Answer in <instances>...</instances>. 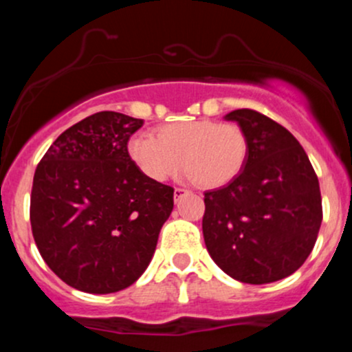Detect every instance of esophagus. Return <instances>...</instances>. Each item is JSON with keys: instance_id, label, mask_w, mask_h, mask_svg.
Here are the masks:
<instances>
[{"instance_id": "1", "label": "esophagus", "mask_w": 352, "mask_h": 352, "mask_svg": "<svg viewBox=\"0 0 352 352\" xmlns=\"http://www.w3.org/2000/svg\"><path fill=\"white\" fill-rule=\"evenodd\" d=\"M185 193H187V190H185V188H179V187H177L175 190H173V199H175V201H177V200L180 199L182 195H185Z\"/></svg>"}]
</instances>
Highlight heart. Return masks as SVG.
<instances>
[{"label":"heart","mask_w":352,"mask_h":352,"mask_svg":"<svg viewBox=\"0 0 352 352\" xmlns=\"http://www.w3.org/2000/svg\"><path fill=\"white\" fill-rule=\"evenodd\" d=\"M127 151L139 170L153 182L168 180L184 164L188 179L205 188H218L243 170L248 140L236 124L200 119L162 125L157 139L137 134L129 140Z\"/></svg>","instance_id":"1"}]
</instances>
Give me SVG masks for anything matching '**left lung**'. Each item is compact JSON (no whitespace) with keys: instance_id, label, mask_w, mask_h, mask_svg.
Here are the masks:
<instances>
[{"instance_id":"left-lung-1","label":"left lung","mask_w":352,"mask_h":352,"mask_svg":"<svg viewBox=\"0 0 352 352\" xmlns=\"http://www.w3.org/2000/svg\"><path fill=\"white\" fill-rule=\"evenodd\" d=\"M248 140L240 175L205 193V245L228 276L265 285L289 276L316 243L321 192L305 148L283 125L252 109L225 116Z\"/></svg>"}]
</instances>
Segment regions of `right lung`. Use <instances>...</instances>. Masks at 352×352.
Wrapping results in <instances>:
<instances>
[{
  "instance_id": "right-lung-1",
  "label": "right lung",
  "mask_w": 352,
  "mask_h": 352,
  "mask_svg": "<svg viewBox=\"0 0 352 352\" xmlns=\"http://www.w3.org/2000/svg\"><path fill=\"white\" fill-rule=\"evenodd\" d=\"M144 125L120 112L92 114L44 153L31 190V228L43 260L84 293L127 288L151 263L173 188L132 162L127 142Z\"/></svg>"
}]
</instances>
